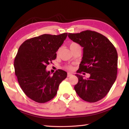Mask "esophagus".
I'll return each instance as SVG.
<instances>
[{
    "label": "esophagus",
    "mask_w": 129,
    "mask_h": 129,
    "mask_svg": "<svg viewBox=\"0 0 129 129\" xmlns=\"http://www.w3.org/2000/svg\"><path fill=\"white\" fill-rule=\"evenodd\" d=\"M72 76V74L71 73H69V72L68 73V75H67L68 77H70V76Z\"/></svg>",
    "instance_id": "1"
}]
</instances>
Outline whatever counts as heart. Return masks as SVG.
Instances as JSON below:
<instances>
[{"label": "heart", "instance_id": "obj_1", "mask_svg": "<svg viewBox=\"0 0 129 129\" xmlns=\"http://www.w3.org/2000/svg\"><path fill=\"white\" fill-rule=\"evenodd\" d=\"M78 46H80V45H78L77 43H74V42L71 43H70V44H69V47H70V49H73L75 47H77ZM65 68L68 69V70H70V71H71V70L73 69V66H72V65H67V66L65 67Z\"/></svg>", "mask_w": 129, "mask_h": 129}]
</instances>
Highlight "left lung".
<instances>
[{
	"instance_id": "left-lung-1",
	"label": "left lung",
	"mask_w": 129,
	"mask_h": 129,
	"mask_svg": "<svg viewBox=\"0 0 129 129\" xmlns=\"http://www.w3.org/2000/svg\"><path fill=\"white\" fill-rule=\"evenodd\" d=\"M68 37L83 48V56L77 73L90 74L84 78L76 74L75 90L84 101L95 102L105 97L117 78L118 54L113 44L102 34L86 30Z\"/></svg>"
}]
</instances>
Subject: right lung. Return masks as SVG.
I'll return each instance as SVG.
<instances>
[{"label": "right lung", "instance_id": "obj_1", "mask_svg": "<svg viewBox=\"0 0 129 129\" xmlns=\"http://www.w3.org/2000/svg\"><path fill=\"white\" fill-rule=\"evenodd\" d=\"M67 35L44 34L25 40L19 47L14 60L15 75L24 93L34 101L45 103L53 99L66 78L64 71L58 69L51 76L45 69L56 59V52Z\"/></svg>", "mask_w": 129, "mask_h": 129}]
</instances>
